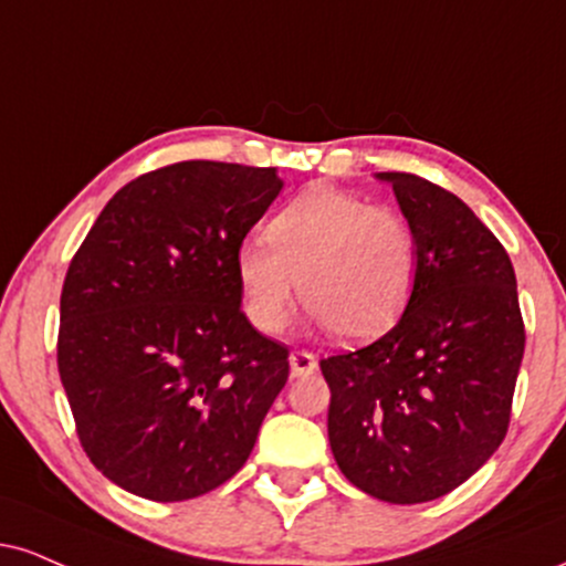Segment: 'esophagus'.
<instances>
[{
  "instance_id": "34e87169",
  "label": "esophagus",
  "mask_w": 566,
  "mask_h": 566,
  "mask_svg": "<svg viewBox=\"0 0 566 566\" xmlns=\"http://www.w3.org/2000/svg\"><path fill=\"white\" fill-rule=\"evenodd\" d=\"M316 358H313V353L308 350H292L290 353V369H292V377H305V374H313L316 371Z\"/></svg>"
}]
</instances>
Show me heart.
I'll list each match as a JSON object with an SVG mask.
<instances>
[{"mask_svg":"<svg viewBox=\"0 0 566 566\" xmlns=\"http://www.w3.org/2000/svg\"><path fill=\"white\" fill-rule=\"evenodd\" d=\"M417 274L419 242L408 218L332 187L297 195L269 221L265 244L237 250L244 311L263 335L287 326L301 290L332 335L371 339L406 311Z\"/></svg>","mask_w":566,"mask_h":566,"instance_id":"obj_1","label":"heart"}]
</instances>
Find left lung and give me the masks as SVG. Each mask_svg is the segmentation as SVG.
Masks as SVG:
<instances>
[{
	"label": "left lung",
	"instance_id": "8db88e82",
	"mask_svg": "<svg viewBox=\"0 0 566 566\" xmlns=\"http://www.w3.org/2000/svg\"><path fill=\"white\" fill-rule=\"evenodd\" d=\"M419 242L403 316L358 350L322 358L339 472L387 503L451 493L506 438L524 353L514 265L467 202L385 171Z\"/></svg>",
	"mask_w": 566,
	"mask_h": 566
}]
</instances>
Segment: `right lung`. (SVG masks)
Wrapping results in <instances>:
<instances>
[{"label": "right lung", "mask_w": 566, "mask_h": 566, "mask_svg": "<svg viewBox=\"0 0 566 566\" xmlns=\"http://www.w3.org/2000/svg\"><path fill=\"white\" fill-rule=\"evenodd\" d=\"M276 168L184 160L113 195L60 295L57 369L107 480L189 501L244 467L290 377L248 322L237 250L276 200Z\"/></svg>", "instance_id": "right-lung-1"}]
</instances>
